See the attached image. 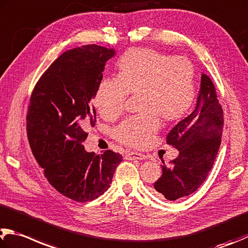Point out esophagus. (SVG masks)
<instances>
[{
	"label": "esophagus",
	"mask_w": 248,
	"mask_h": 248,
	"mask_svg": "<svg viewBox=\"0 0 248 248\" xmlns=\"http://www.w3.org/2000/svg\"><path fill=\"white\" fill-rule=\"evenodd\" d=\"M125 158L127 159H139V160H143L146 159L147 156L141 154V153H137V152H128L125 153Z\"/></svg>",
	"instance_id": "1"
}]
</instances>
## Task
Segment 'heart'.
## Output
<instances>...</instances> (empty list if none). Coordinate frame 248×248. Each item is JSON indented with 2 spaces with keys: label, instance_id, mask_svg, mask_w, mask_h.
I'll return each instance as SVG.
<instances>
[{
  "label": "heart",
  "instance_id": "b5f03b06",
  "mask_svg": "<svg viewBox=\"0 0 248 248\" xmlns=\"http://www.w3.org/2000/svg\"><path fill=\"white\" fill-rule=\"evenodd\" d=\"M117 71V78L98 84L94 105L103 118L111 120L123 112L128 94H140V110L145 114L124 120L114 131L124 145L145 147L158 131V116L169 123L178 121L195 101V70L184 57L131 48L120 57Z\"/></svg>",
  "mask_w": 248,
  "mask_h": 248
}]
</instances>
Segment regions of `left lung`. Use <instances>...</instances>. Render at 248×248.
<instances>
[{
    "label": "left lung",
    "instance_id": "8db88e82",
    "mask_svg": "<svg viewBox=\"0 0 248 248\" xmlns=\"http://www.w3.org/2000/svg\"><path fill=\"white\" fill-rule=\"evenodd\" d=\"M223 114L213 81L202 74L195 109L168 133L167 143L179 151L175 159L161 165L155 193L168 201L194 193L210 172L222 137Z\"/></svg>",
    "mask_w": 248,
    "mask_h": 248
}]
</instances>
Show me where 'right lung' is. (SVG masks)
I'll return each mask as SVG.
<instances>
[{"instance_id":"add662e5","label":"right lung","mask_w":248,"mask_h":248,"mask_svg":"<svg viewBox=\"0 0 248 248\" xmlns=\"http://www.w3.org/2000/svg\"><path fill=\"white\" fill-rule=\"evenodd\" d=\"M114 48L90 44L66 51L42 75L30 98L27 134L49 184L76 202L97 199L110 186L123 156L84 150L85 132L96 123L92 105Z\"/></svg>"}]
</instances>
